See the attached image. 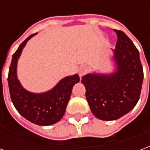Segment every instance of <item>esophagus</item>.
<instances>
[{
    "label": "esophagus",
    "instance_id": "esophagus-1",
    "mask_svg": "<svg viewBox=\"0 0 150 150\" xmlns=\"http://www.w3.org/2000/svg\"><path fill=\"white\" fill-rule=\"evenodd\" d=\"M88 71V67H86V66H80L79 67V69H78V73H79V76H82L86 72Z\"/></svg>",
    "mask_w": 150,
    "mask_h": 150
}]
</instances>
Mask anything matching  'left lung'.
Returning a JSON list of instances; mask_svg holds the SVG:
<instances>
[{"instance_id": "1", "label": "left lung", "mask_w": 150, "mask_h": 150, "mask_svg": "<svg viewBox=\"0 0 150 150\" xmlns=\"http://www.w3.org/2000/svg\"><path fill=\"white\" fill-rule=\"evenodd\" d=\"M115 32L118 39L112 49L114 71L109 74L89 73L81 80L91 112L103 121L119 119L135 108L144 79L139 51L125 33Z\"/></svg>"}]
</instances>
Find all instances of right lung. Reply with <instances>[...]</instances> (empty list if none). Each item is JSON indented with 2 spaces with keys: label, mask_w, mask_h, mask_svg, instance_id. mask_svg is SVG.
Instances as JSON below:
<instances>
[{
  "label": "right lung",
  "mask_w": 150,
  "mask_h": 150,
  "mask_svg": "<svg viewBox=\"0 0 150 150\" xmlns=\"http://www.w3.org/2000/svg\"><path fill=\"white\" fill-rule=\"evenodd\" d=\"M36 34L27 38L13 54L8 84L11 101L21 116L38 126H50L63 117L73 86L79 83V76L78 74L67 76L47 92L33 93L25 89L17 76V63L26 43Z\"/></svg>",
  "instance_id": "add662e5"
}]
</instances>
